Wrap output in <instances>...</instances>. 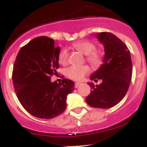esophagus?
Segmentation results:
<instances>
[{"mask_svg": "<svg viewBox=\"0 0 147 147\" xmlns=\"http://www.w3.org/2000/svg\"><path fill=\"white\" fill-rule=\"evenodd\" d=\"M80 85H81V83H79V82H77V83H75V88H78Z\"/></svg>", "mask_w": 147, "mask_h": 147, "instance_id": "1", "label": "esophagus"}]
</instances>
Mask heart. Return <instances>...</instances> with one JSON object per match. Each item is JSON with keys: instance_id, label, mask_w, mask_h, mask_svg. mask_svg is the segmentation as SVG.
<instances>
[{"instance_id": "obj_1", "label": "heart", "mask_w": 147, "mask_h": 147, "mask_svg": "<svg viewBox=\"0 0 147 147\" xmlns=\"http://www.w3.org/2000/svg\"><path fill=\"white\" fill-rule=\"evenodd\" d=\"M72 47L77 51L86 55V60L94 68H97L102 63L103 57L102 54L95 50V45L93 43L82 40L72 44ZM68 51L65 48L61 50L58 55V61L61 65H65L68 62ZM89 72V68L87 65L71 66L65 70V75L69 78L75 81H80Z\"/></svg>"}]
</instances>
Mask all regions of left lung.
<instances>
[{
	"mask_svg": "<svg viewBox=\"0 0 147 147\" xmlns=\"http://www.w3.org/2000/svg\"><path fill=\"white\" fill-rule=\"evenodd\" d=\"M95 36L104 45L105 55L102 65L90 79L95 82L101 79L102 82L96 86L92 82L88 83L92 90L86 101L91 107L109 109L120 102L127 92L132 61L129 48L113 34L100 32Z\"/></svg>",
	"mask_w": 147,
	"mask_h": 147,
	"instance_id": "obj_1",
	"label": "left lung"
}]
</instances>
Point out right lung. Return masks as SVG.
I'll return each mask as SVG.
<instances>
[{
  "label": "right lung",
  "instance_id": "right-lung-1",
  "mask_svg": "<svg viewBox=\"0 0 147 147\" xmlns=\"http://www.w3.org/2000/svg\"><path fill=\"white\" fill-rule=\"evenodd\" d=\"M60 47L47 36H38L22 47L12 72L14 90L21 105L29 113L42 119H52L66 109L68 94L75 84L68 79L61 83L51 82L59 68Z\"/></svg>",
  "mask_w": 147,
  "mask_h": 147
}]
</instances>
